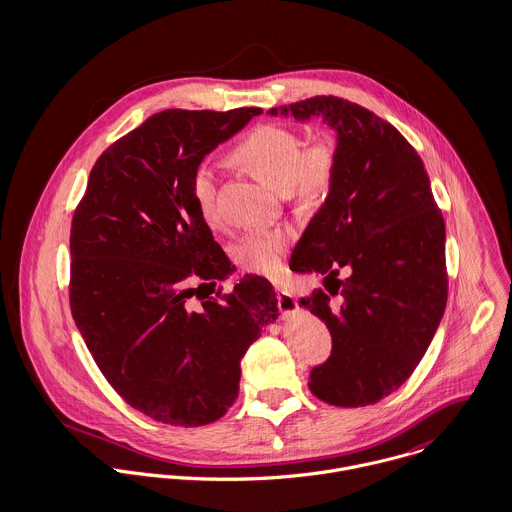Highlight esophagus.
Wrapping results in <instances>:
<instances>
[{
    "label": "esophagus",
    "instance_id": "esophagus-1",
    "mask_svg": "<svg viewBox=\"0 0 512 512\" xmlns=\"http://www.w3.org/2000/svg\"><path fill=\"white\" fill-rule=\"evenodd\" d=\"M276 299H278V309L282 311V315H292L297 311V301H295L292 293L286 292V290H278Z\"/></svg>",
    "mask_w": 512,
    "mask_h": 512
}]
</instances>
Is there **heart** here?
I'll list each match as a JSON object with an SVG mask.
<instances>
[{
    "mask_svg": "<svg viewBox=\"0 0 512 512\" xmlns=\"http://www.w3.org/2000/svg\"><path fill=\"white\" fill-rule=\"evenodd\" d=\"M232 157L258 179L286 189L299 201L325 197L339 171V144L333 134L321 132L303 142L301 134L280 124L252 128L232 149ZM191 195L207 222L217 220V171L199 163L191 173ZM290 230L256 228L246 232L232 248L236 264L252 274L276 276L290 246Z\"/></svg>",
    "mask_w": 512,
    "mask_h": 512,
    "instance_id": "heart-1",
    "label": "heart"
}]
</instances>
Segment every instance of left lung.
Segmentation results:
<instances>
[{
	"mask_svg": "<svg viewBox=\"0 0 512 512\" xmlns=\"http://www.w3.org/2000/svg\"><path fill=\"white\" fill-rule=\"evenodd\" d=\"M268 112L323 116L337 130L335 183L290 268L325 276L327 290L299 299L325 321L333 343L329 359L311 368V392L343 408L374 404L410 378L445 311V222L424 161L392 124L339 96Z\"/></svg>",
	"mask_w": 512,
	"mask_h": 512,
	"instance_id": "obj_1",
	"label": "left lung"
}]
</instances>
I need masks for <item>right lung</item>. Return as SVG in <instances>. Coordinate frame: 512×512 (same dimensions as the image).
<instances>
[{
    "label": "right lung",
    "instance_id": "add662e5",
    "mask_svg": "<svg viewBox=\"0 0 512 512\" xmlns=\"http://www.w3.org/2000/svg\"><path fill=\"white\" fill-rule=\"evenodd\" d=\"M260 112L153 114L102 151L74 209V323L110 386L161 424L222 418L238 396L244 353L278 317L260 276L211 295L230 262L191 195L193 169Z\"/></svg>",
    "mask_w": 512,
    "mask_h": 512
}]
</instances>
